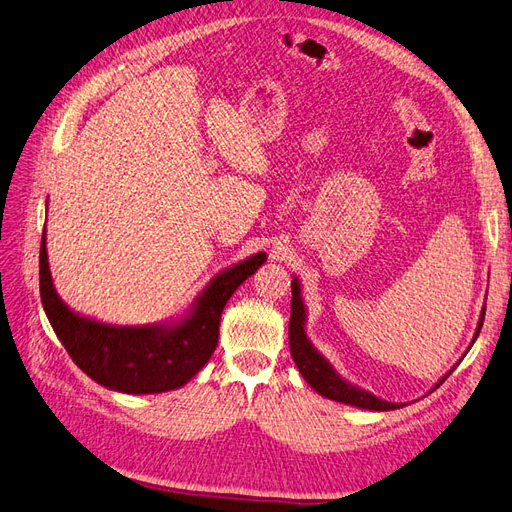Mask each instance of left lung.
Masks as SVG:
<instances>
[{
    "instance_id": "8db88e82",
    "label": "left lung",
    "mask_w": 512,
    "mask_h": 512,
    "mask_svg": "<svg viewBox=\"0 0 512 512\" xmlns=\"http://www.w3.org/2000/svg\"><path fill=\"white\" fill-rule=\"evenodd\" d=\"M482 322H484V307L480 311L476 333H474V339H471L469 348L474 346L476 337H478V333L482 329ZM305 326H307V307L303 303V296H300V281H298V277H294L292 279L290 352H292V359L296 363L298 372L303 374L305 381L313 389H316L320 396L329 398V400H335V402H344V404H350V406H357V409H365V411H393V409H400V406H404L402 402H387L383 398H378V396H374V393L348 383L344 376H339L335 372L333 365L320 355L316 346L311 344V339L307 337ZM452 372H454V368L445 376H441L439 381H437V385L432 387L430 391H435Z\"/></svg>"
}]
</instances>
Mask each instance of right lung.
Masks as SVG:
<instances>
[{
	"instance_id": "obj_1",
	"label": "right lung",
	"mask_w": 512,
	"mask_h": 512,
	"mask_svg": "<svg viewBox=\"0 0 512 512\" xmlns=\"http://www.w3.org/2000/svg\"><path fill=\"white\" fill-rule=\"evenodd\" d=\"M266 259V253H257L218 272L177 320L119 326L82 316L58 296L43 233L41 300L62 346L95 383L136 396L173 391L199 374L214 355L222 309Z\"/></svg>"
}]
</instances>
